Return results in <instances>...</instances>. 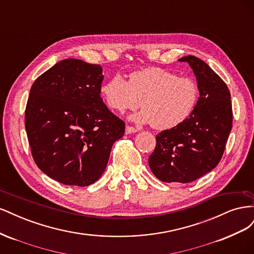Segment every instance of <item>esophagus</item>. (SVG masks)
I'll return each mask as SVG.
<instances>
[{"label":"esophagus","instance_id":"esophagus-1","mask_svg":"<svg viewBox=\"0 0 254 254\" xmlns=\"http://www.w3.org/2000/svg\"><path fill=\"white\" fill-rule=\"evenodd\" d=\"M125 132H126V134H129V133H135V132H137V129H136V128H134V127H131V126H126Z\"/></svg>","mask_w":254,"mask_h":254}]
</instances>
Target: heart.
Segmentation results:
<instances>
[{"instance_id":"heart-1","label":"heart","mask_w":254,"mask_h":254,"mask_svg":"<svg viewBox=\"0 0 254 254\" xmlns=\"http://www.w3.org/2000/svg\"><path fill=\"white\" fill-rule=\"evenodd\" d=\"M101 94L109 108L126 112L142 107L131 120L165 130L178 126L193 112L198 99L196 82L161 67L132 72L126 81L117 74L104 82Z\"/></svg>"}]
</instances>
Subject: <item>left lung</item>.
<instances>
[{
	"mask_svg": "<svg viewBox=\"0 0 254 254\" xmlns=\"http://www.w3.org/2000/svg\"><path fill=\"white\" fill-rule=\"evenodd\" d=\"M179 61L193 70L199 98L186 121L157 135L149 156L152 174L168 183H189L210 173L219 163L232 129L231 95L224 80L195 56Z\"/></svg>",
	"mask_w": 254,
	"mask_h": 254,
	"instance_id": "obj_1",
	"label": "left lung"
}]
</instances>
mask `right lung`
Instances as JSON below:
<instances>
[{
	"mask_svg": "<svg viewBox=\"0 0 254 254\" xmlns=\"http://www.w3.org/2000/svg\"><path fill=\"white\" fill-rule=\"evenodd\" d=\"M101 65L61 60L36 79L25 110V128L37 166L66 186L97 181L125 123L104 104Z\"/></svg>",
	"mask_w": 254,
	"mask_h": 254,
	"instance_id": "1",
	"label": "right lung"
}]
</instances>
